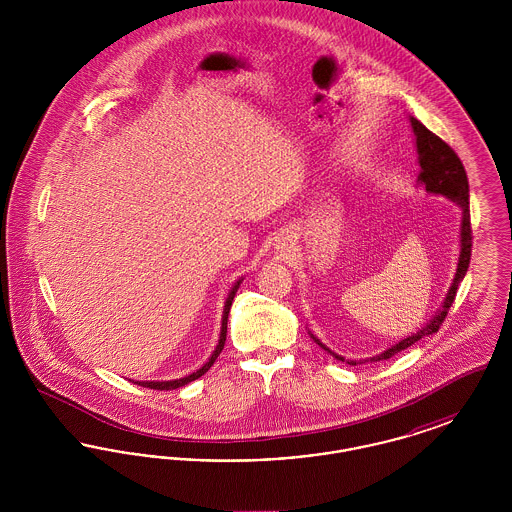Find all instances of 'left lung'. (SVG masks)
Here are the masks:
<instances>
[{"mask_svg":"<svg viewBox=\"0 0 512 512\" xmlns=\"http://www.w3.org/2000/svg\"><path fill=\"white\" fill-rule=\"evenodd\" d=\"M414 136H416V151H418V163H420V176L418 180L426 186V192L430 194H441L449 199H453L461 209H463V224H461V257H459V267L457 274L453 280V286L447 293L443 307L439 309L438 315L432 318L420 332H416L413 336H409L407 340L399 341L397 345H393L388 351H384L382 355H376L372 359H366V363H376V361H386L393 357L395 353L411 347L414 341L422 340L424 336L436 334L439 326L443 324V320L449 313V307L455 301V295L459 290V284L463 282L464 274L470 265V255H472V226H470V205H468V178L464 171L463 161L459 159V155L455 153V149L445 144L439 136L434 132H430L424 124L416 119H411ZM318 345L326 351H330L328 347H324L320 341L315 338ZM332 353V351H330ZM338 361H345L340 355L332 353ZM347 365H359L355 361H345Z\"/></svg>","mask_w":512,"mask_h":512,"instance_id":"left-lung-1","label":"left lung"}]
</instances>
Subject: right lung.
<instances>
[{
	"label": "right lung",
	"mask_w": 512,
	"mask_h": 512,
	"mask_svg": "<svg viewBox=\"0 0 512 512\" xmlns=\"http://www.w3.org/2000/svg\"><path fill=\"white\" fill-rule=\"evenodd\" d=\"M240 284H242V280H238L236 284H234V288L230 290L228 293V299H226V305H224V315H222V328H220V340L219 345H217V349L213 351V355H211V359L205 363V365L201 366L199 370H195L194 374H190V376H186V378H180V380H172V382H134V384H138V386H142V388H149V390H176V388H182V386H186V384H190V382H194L197 380L199 376H203L213 363L217 361V357L220 355V351H222V347H224V341H226V324H228V313H230V307H232V301H234V295L238 292V288H240Z\"/></svg>",
	"instance_id": "add662e5"
}]
</instances>
